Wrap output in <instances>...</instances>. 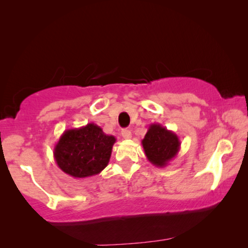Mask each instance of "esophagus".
Masks as SVG:
<instances>
[{"instance_id": "34e87169", "label": "esophagus", "mask_w": 248, "mask_h": 248, "mask_svg": "<svg viewBox=\"0 0 248 248\" xmlns=\"http://www.w3.org/2000/svg\"><path fill=\"white\" fill-rule=\"evenodd\" d=\"M121 136L124 137V139H131L132 133H131V131H130V130L124 129L123 131H121Z\"/></svg>"}]
</instances>
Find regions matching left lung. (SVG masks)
<instances>
[{
  "label": "left lung",
  "instance_id": "1",
  "mask_svg": "<svg viewBox=\"0 0 248 248\" xmlns=\"http://www.w3.org/2000/svg\"><path fill=\"white\" fill-rule=\"evenodd\" d=\"M144 154L151 164L156 167H165L174 159L180 149L177 134L167 130L159 124H151L148 132L141 141Z\"/></svg>",
  "mask_w": 248,
  "mask_h": 248
}]
</instances>
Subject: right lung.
<instances>
[{
    "label": "right lung",
    "instance_id": "1",
    "mask_svg": "<svg viewBox=\"0 0 248 248\" xmlns=\"http://www.w3.org/2000/svg\"><path fill=\"white\" fill-rule=\"evenodd\" d=\"M115 142L114 136L104 133L103 129L93 123L68 129L54 145V161L59 169L71 177H91L108 165Z\"/></svg>",
    "mask_w": 248,
    "mask_h": 248
}]
</instances>
